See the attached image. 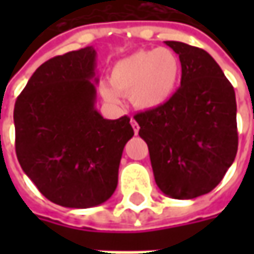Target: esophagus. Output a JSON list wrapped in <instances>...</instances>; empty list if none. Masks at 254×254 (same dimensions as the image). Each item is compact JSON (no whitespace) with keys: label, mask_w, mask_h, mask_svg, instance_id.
Instances as JSON below:
<instances>
[{"label":"esophagus","mask_w":254,"mask_h":254,"mask_svg":"<svg viewBox=\"0 0 254 254\" xmlns=\"http://www.w3.org/2000/svg\"><path fill=\"white\" fill-rule=\"evenodd\" d=\"M131 126H132V130H134V132H135V135L138 134V130H140V126L137 124V122L134 120V119H131Z\"/></svg>","instance_id":"obj_1"}]
</instances>
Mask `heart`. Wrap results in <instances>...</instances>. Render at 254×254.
Segmentation results:
<instances>
[{
	"mask_svg": "<svg viewBox=\"0 0 254 254\" xmlns=\"http://www.w3.org/2000/svg\"><path fill=\"white\" fill-rule=\"evenodd\" d=\"M181 70V59L168 48L138 51L114 64L110 72L112 87L102 86V94L109 102H117V94L130 96L137 109H157L174 96Z\"/></svg>",
	"mask_w": 254,
	"mask_h": 254,
	"instance_id": "1",
	"label": "heart"
}]
</instances>
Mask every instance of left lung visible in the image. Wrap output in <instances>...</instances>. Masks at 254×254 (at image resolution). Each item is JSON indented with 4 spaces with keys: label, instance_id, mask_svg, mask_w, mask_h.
Returning a JSON list of instances; mask_svg holds the SVG:
<instances>
[{
    "label": "left lung",
    "instance_id": "8db88e82",
    "mask_svg": "<svg viewBox=\"0 0 254 254\" xmlns=\"http://www.w3.org/2000/svg\"><path fill=\"white\" fill-rule=\"evenodd\" d=\"M182 64L181 87L165 104L134 116L158 188L174 199L213 190L238 152L233 86L206 51L165 41Z\"/></svg>",
    "mask_w": 254,
    "mask_h": 254
}]
</instances>
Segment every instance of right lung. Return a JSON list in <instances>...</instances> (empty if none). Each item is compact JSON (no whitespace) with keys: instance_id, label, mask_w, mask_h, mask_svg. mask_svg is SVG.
Listing matches in <instances>:
<instances>
[{"instance_id":"add662e5","label":"right lung","mask_w":254,"mask_h":254,"mask_svg":"<svg viewBox=\"0 0 254 254\" xmlns=\"http://www.w3.org/2000/svg\"><path fill=\"white\" fill-rule=\"evenodd\" d=\"M96 51L55 56L31 76L14 109L15 151L45 198L64 208H92L119 182L130 119H104L96 109Z\"/></svg>"}]
</instances>
